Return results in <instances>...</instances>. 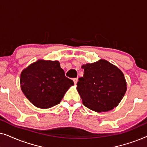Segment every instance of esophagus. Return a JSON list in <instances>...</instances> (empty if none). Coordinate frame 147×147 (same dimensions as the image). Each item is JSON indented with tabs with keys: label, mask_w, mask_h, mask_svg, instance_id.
I'll return each instance as SVG.
<instances>
[{
	"label": "esophagus",
	"mask_w": 147,
	"mask_h": 147,
	"mask_svg": "<svg viewBox=\"0 0 147 147\" xmlns=\"http://www.w3.org/2000/svg\"><path fill=\"white\" fill-rule=\"evenodd\" d=\"M73 80H74V84H77V82H78V78H74V79Z\"/></svg>",
	"instance_id": "1"
}]
</instances>
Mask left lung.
I'll list each match as a JSON object with an SVG mask.
<instances>
[{
	"instance_id": "left-lung-1",
	"label": "left lung",
	"mask_w": 147,
	"mask_h": 147,
	"mask_svg": "<svg viewBox=\"0 0 147 147\" xmlns=\"http://www.w3.org/2000/svg\"><path fill=\"white\" fill-rule=\"evenodd\" d=\"M77 90L86 107L97 112L116 107L126 92V82L119 68L105 59L82 66Z\"/></svg>"
}]
</instances>
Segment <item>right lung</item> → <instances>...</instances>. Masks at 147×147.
I'll list each match as a JSON object with an SVG mask.
<instances>
[{
  "label": "right lung",
  "mask_w": 147,
  "mask_h": 147,
  "mask_svg": "<svg viewBox=\"0 0 147 147\" xmlns=\"http://www.w3.org/2000/svg\"><path fill=\"white\" fill-rule=\"evenodd\" d=\"M20 84L34 106L46 109L59 104L74 82L65 77L58 61L39 59L22 71Z\"/></svg>",
  "instance_id": "1"
}]
</instances>
